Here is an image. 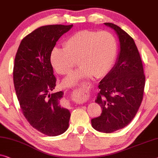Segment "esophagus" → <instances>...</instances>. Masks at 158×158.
Listing matches in <instances>:
<instances>
[{
  "mask_svg": "<svg viewBox=\"0 0 158 158\" xmlns=\"http://www.w3.org/2000/svg\"><path fill=\"white\" fill-rule=\"evenodd\" d=\"M74 92L75 94L79 95H86V94H87V89H86V88L84 86L79 89H75Z\"/></svg>",
  "mask_w": 158,
  "mask_h": 158,
  "instance_id": "1",
  "label": "esophagus"
}]
</instances>
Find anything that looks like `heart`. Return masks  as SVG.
Segmentation results:
<instances>
[{
  "instance_id": "obj_1",
  "label": "heart",
  "mask_w": 158,
  "mask_h": 158,
  "mask_svg": "<svg viewBox=\"0 0 158 158\" xmlns=\"http://www.w3.org/2000/svg\"><path fill=\"white\" fill-rule=\"evenodd\" d=\"M117 51V40L106 31L88 29L75 33L65 40L64 48L55 47L51 53L52 65L58 74L69 75L77 63L81 66L63 84L71 86L92 76L102 77L112 67Z\"/></svg>"
}]
</instances>
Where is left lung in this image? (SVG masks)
Here are the masks:
<instances>
[{"mask_svg":"<svg viewBox=\"0 0 158 158\" xmlns=\"http://www.w3.org/2000/svg\"><path fill=\"white\" fill-rule=\"evenodd\" d=\"M104 24L116 31L120 52L114 66L99 83L95 102L102 112L92 119V126L99 132L111 133L128 125L135 117L143 99L145 76L132 38L114 23Z\"/></svg>","mask_w":158,"mask_h":158,"instance_id":"1","label":"left lung"}]
</instances>
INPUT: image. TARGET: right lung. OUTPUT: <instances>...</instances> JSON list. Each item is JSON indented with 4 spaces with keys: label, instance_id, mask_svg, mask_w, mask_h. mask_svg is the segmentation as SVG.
I'll return each instance as SVG.
<instances>
[{
    "label": "right lung",
    "instance_id": "1",
    "mask_svg": "<svg viewBox=\"0 0 158 158\" xmlns=\"http://www.w3.org/2000/svg\"><path fill=\"white\" fill-rule=\"evenodd\" d=\"M73 25H48L24 37L15 54L13 83L20 107L29 124L47 136H57L69 127L71 114L61 107L63 92L50 94L56 79L50 56L56 41Z\"/></svg>",
    "mask_w": 158,
    "mask_h": 158
}]
</instances>
